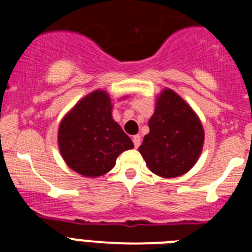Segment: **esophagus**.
Here are the masks:
<instances>
[{
    "instance_id": "esophagus-1",
    "label": "esophagus",
    "mask_w": 252,
    "mask_h": 252,
    "mask_svg": "<svg viewBox=\"0 0 252 252\" xmlns=\"http://www.w3.org/2000/svg\"><path fill=\"white\" fill-rule=\"evenodd\" d=\"M132 142H133V145H135V148H139L140 142H141V137H140V135H135V136L132 137Z\"/></svg>"
}]
</instances>
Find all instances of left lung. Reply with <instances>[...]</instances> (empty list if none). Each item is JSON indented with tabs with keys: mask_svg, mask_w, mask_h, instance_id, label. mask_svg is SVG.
I'll list each match as a JSON object with an SVG mask.
<instances>
[{
	"mask_svg": "<svg viewBox=\"0 0 252 252\" xmlns=\"http://www.w3.org/2000/svg\"><path fill=\"white\" fill-rule=\"evenodd\" d=\"M149 127L139 151L154 174L175 178L194 166L204 131L192 107L174 91L166 88L158 95Z\"/></svg>",
	"mask_w": 252,
	"mask_h": 252,
	"instance_id": "8db88e82",
	"label": "left lung"
}]
</instances>
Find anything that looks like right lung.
I'll list each match as a JSON object with an SVG mask.
<instances>
[{
    "mask_svg": "<svg viewBox=\"0 0 252 252\" xmlns=\"http://www.w3.org/2000/svg\"><path fill=\"white\" fill-rule=\"evenodd\" d=\"M112 102L106 91L87 94L62 120L59 150L66 165L88 178L103 175L125 150L133 148L130 137L112 119Z\"/></svg>",
    "mask_w": 252,
    "mask_h": 252,
    "instance_id": "right-lung-1",
    "label": "right lung"
}]
</instances>
